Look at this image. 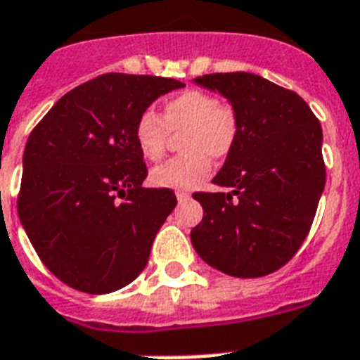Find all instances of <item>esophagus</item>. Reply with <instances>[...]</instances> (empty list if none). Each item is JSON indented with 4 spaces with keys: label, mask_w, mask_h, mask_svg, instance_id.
<instances>
[{
    "label": "esophagus",
    "mask_w": 360,
    "mask_h": 360,
    "mask_svg": "<svg viewBox=\"0 0 360 360\" xmlns=\"http://www.w3.org/2000/svg\"><path fill=\"white\" fill-rule=\"evenodd\" d=\"M189 197H191V195L186 193V191H176V198H178V202H180V204L188 202Z\"/></svg>",
    "instance_id": "34e87169"
}]
</instances>
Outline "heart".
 I'll return each instance as SVG.
<instances>
[{"mask_svg": "<svg viewBox=\"0 0 360 360\" xmlns=\"http://www.w3.org/2000/svg\"><path fill=\"white\" fill-rule=\"evenodd\" d=\"M180 137L182 156L152 169L150 182L156 188L193 189L208 176L214 160H223L232 152L240 122L230 105L219 103L214 94L189 89L174 94L163 103L162 115L146 109L137 117L134 139L141 156L158 162L165 154L169 137Z\"/></svg>", "mask_w": 360, "mask_h": 360, "instance_id": "1", "label": "heart"}]
</instances>
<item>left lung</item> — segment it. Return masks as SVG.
Here are the masks:
<instances>
[{
    "label": "left lung",
    "mask_w": 360,
    "mask_h": 360,
    "mask_svg": "<svg viewBox=\"0 0 360 360\" xmlns=\"http://www.w3.org/2000/svg\"><path fill=\"white\" fill-rule=\"evenodd\" d=\"M238 115L240 134L212 180L230 193H193L204 210L191 230L208 266L240 278L264 277L303 245L326 188L320 120L299 94L257 74L195 77Z\"/></svg>",
    "instance_id": "1"
}]
</instances>
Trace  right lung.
I'll use <instances>...</instances> for the list:
<instances>
[{
    "label": "right lung",
    "mask_w": 360,
    "mask_h": 360,
    "mask_svg": "<svg viewBox=\"0 0 360 360\" xmlns=\"http://www.w3.org/2000/svg\"><path fill=\"white\" fill-rule=\"evenodd\" d=\"M182 87L172 77L102 74L57 100L31 131L20 221L42 264L70 288L109 294L145 269L176 197L143 188L148 171L134 126Z\"/></svg>",
    "instance_id": "obj_1"
}]
</instances>
